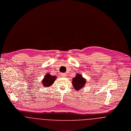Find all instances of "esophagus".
Here are the masks:
<instances>
[{
  "label": "esophagus",
  "mask_w": 131,
  "mask_h": 131,
  "mask_svg": "<svg viewBox=\"0 0 131 131\" xmlns=\"http://www.w3.org/2000/svg\"><path fill=\"white\" fill-rule=\"evenodd\" d=\"M60 75H61V76H62V77H65V76L66 75L65 73H61Z\"/></svg>",
  "instance_id": "esophagus-1"
}]
</instances>
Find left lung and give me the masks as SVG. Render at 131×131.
Returning a JSON list of instances; mask_svg holds the SVG:
<instances>
[{
    "instance_id": "1",
    "label": "left lung",
    "mask_w": 131,
    "mask_h": 131,
    "mask_svg": "<svg viewBox=\"0 0 131 131\" xmlns=\"http://www.w3.org/2000/svg\"><path fill=\"white\" fill-rule=\"evenodd\" d=\"M73 85L75 90H80L82 88L86 83V80L83 78L82 75L77 74L73 79Z\"/></svg>"
}]
</instances>
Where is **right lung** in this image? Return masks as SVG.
<instances>
[{
    "mask_svg": "<svg viewBox=\"0 0 131 131\" xmlns=\"http://www.w3.org/2000/svg\"><path fill=\"white\" fill-rule=\"evenodd\" d=\"M56 79V76H52L50 74H47L42 81V83L45 87H48L53 84L54 81Z\"/></svg>",
    "mask_w": 131,
    "mask_h": 131,
    "instance_id": "right-lung-1",
    "label": "right lung"
}]
</instances>
